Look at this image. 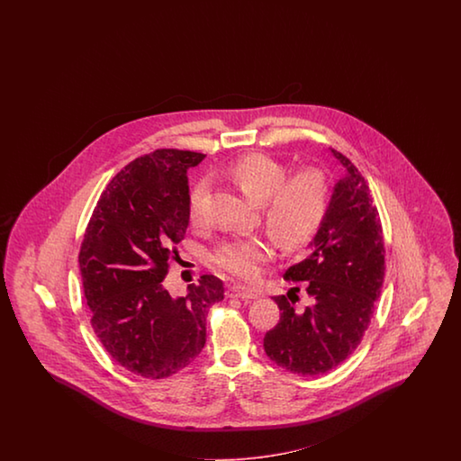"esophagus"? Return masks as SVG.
<instances>
[{"label": "esophagus", "instance_id": "obj_1", "mask_svg": "<svg viewBox=\"0 0 461 461\" xmlns=\"http://www.w3.org/2000/svg\"><path fill=\"white\" fill-rule=\"evenodd\" d=\"M226 297H240V299H257L258 293L247 285H230L226 289Z\"/></svg>", "mask_w": 461, "mask_h": 461}]
</instances>
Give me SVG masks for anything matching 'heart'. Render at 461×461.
Masks as SVG:
<instances>
[{
    "label": "heart",
    "mask_w": 461,
    "mask_h": 461,
    "mask_svg": "<svg viewBox=\"0 0 461 461\" xmlns=\"http://www.w3.org/2000/svg\"><path fill=\"white\" fill-rule=\"evenodd\" d=\"M228 177L255 203H262V216L280 245L295 249L309 241L321 228L330 206V182L316 167L287 170L279 160L264 154H247L228 168ZM206 184L197 182L189 195V218L199 224L204 218ZM270 235H250L224 241L214 253V264L223 272L251 280L274 255Z\"/></svg>",
    "instance_id": "1"
}]
</instances>
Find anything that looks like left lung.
<instances>
[{"instance_id":"obj_1","label":"left lung","mask_w":461,"mask_h":461,"mask_svg":"<svg viewBox=\"0 0 461 461\" xmlns=\"http://www.w3.org/2000/svg\"><path fill=\"white\" fill-rule=\"evenodd\" d=\"M331 154L347 174L335 184L309 257L284 274L306 282L309 304L294 307L299 287L274 297L280 320L264 338L267 357L303 377L330 372L360 345L385 274L382 223L366 181L345 155Z\"/></svg>"}]
</instances>
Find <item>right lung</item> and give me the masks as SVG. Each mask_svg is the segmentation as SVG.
<instances>
[{"label": "right lung", "mask_w": 461, "mask_h": 461, "mask_svg": "<svg viewBox=\"0 0 461 461\" xmlns=\"http://www.w3.org/2000/svg\"><path fill=\"white\" fill-rule=\"evenodd\" d=\"M206 155L158 149L106 185L79 251L91 324L113 360L140 377L177 374L204 348L206 316L223 282L203 276L182 297L164 279L189 224L187 168Z\"/></svg>", "instance_id": "1"}]
</instances>
